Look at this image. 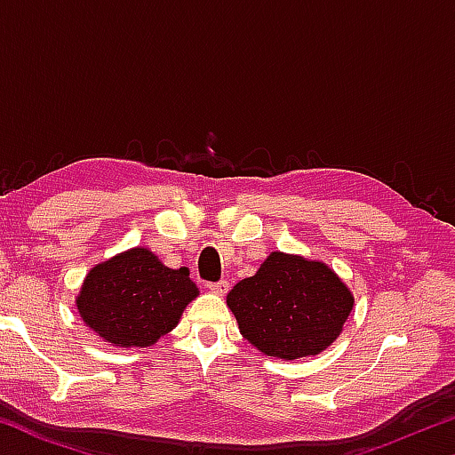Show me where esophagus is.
<instances>
[{
  "instance_id": "obj_1",
  "label": "esophagus",
  "mask_w": 455,
  "mask_h": 455,
  "mask_svg": "<svg viewBox=\"0 0 455 455\" xmlns=\"http://www.w3.org/2000/svg\"><path fill=\"white\" fill-rule=\"evenodd\" d=\"M206 289L211 292H217V295H225L228 291V281H219V283H209L206 284Z\"/></svg>"
}]
</instances>
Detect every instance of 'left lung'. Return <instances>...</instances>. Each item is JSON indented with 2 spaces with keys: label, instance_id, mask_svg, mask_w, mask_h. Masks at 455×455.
Masks as SVG:
<instances>
[{
  "label": "left lung",
  "instance_id": "8db88e82",
  "mask_svg": "<svg viewBox=\"0 0 455 455\" xmlns=\"http://www.w3.org/2000/svg\"><path fill=\"white\" fill-rule=\"evenodd\" d=\"M241 335L267 357L319 355L341 335L353 292L323 260L275 251L227 295Z\"/></svg>",
  "mask_w": 455,
  "mask_h": 455
}]
</instances>
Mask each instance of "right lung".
<instances>
[{"instance_id":"1","label":"right lung","mask_w":455,"mask_h":455,"mask_svg":"<svg viewBox=\"0 0 455 455\" xmlns=\"http://www.w3.org/2000/svg\"><path fill=\"white\" fill-rule=\"evenodd\" d=\"M198 287L187 267H166L134 246L90 268L76 307L82 321L114 347H152L172 331Z\"/></svg>"}]
</instances>
